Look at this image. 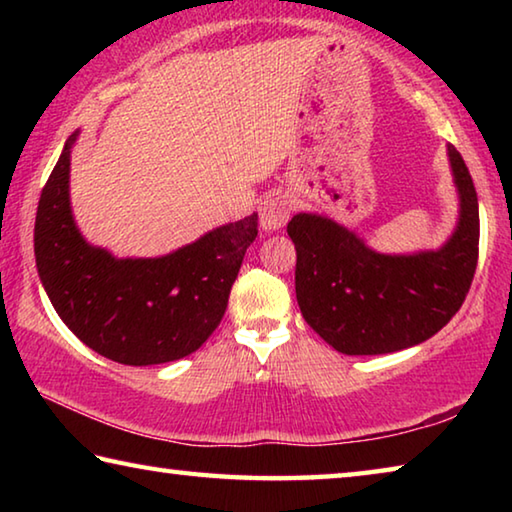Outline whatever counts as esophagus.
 I'll return each mask as SVG.
<instances>
[{"label":"esophagus","instance_id":"obj_1","mask_svg":"<svg viewBox=\"0 0 512 512\" xmlns=\"http://www.w3.org/2000/svg\"><path fill=\"white\" fill-rule=\"evenodd\" d=\"M293 212V201L287 192L268 194L259 207V225L266 232L282 230Z\"/></svg>","mask_w":512,"mask_h":512}]
</instances>
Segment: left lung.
I'll return each mask as SVG.
<instances>
[{
    "mask_svg": "<svg viewBox=\"0 0 512 512\" xmlns=\"http://www.w3.org/2000/svg\"><path fill=\"white\" fill-rule=\"evenodd\" d=\"M461 219L440 250L379 255L354 232L316 214H296V298L302 318L343 354H388L431 339L470 291L479 259V201L470 171L447 146Z\"/></svg>",
    "mask_w": 512,
    "mask_h": 512,
    "instance_id": "left-lung-1",
    "label": "left lung"
}]
</instances>
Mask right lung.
I'll list each match as a JSON object with an SVG mask.
<instances>
[{
    "mask_svg": "<svg viewBox=\"0 0 512 512\" xmlns=\"http://www.w3.org/2000/svg\"><path fill=\"white\" fill-rule=\"evenodd\" d=\"M69 137L42 187L33 248L60 320L124 366H153L196 352L219 327L230 289L257 237V214L221 225L155 259H115L85 244L69 210Z\"/></svg>",
    "mask_w": 512,
    "mask_h": 512,
    "instance_id": "1",
    "label": "right lung"
}]
</instances>
